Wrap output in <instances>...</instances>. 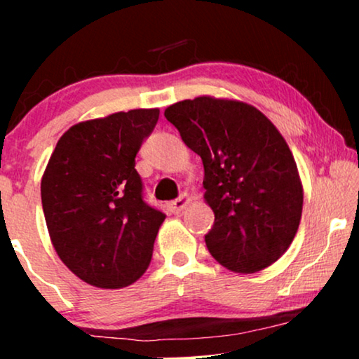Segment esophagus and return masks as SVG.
I'll use <instances>...</instances> for the list:
<instances>
[{"instance_id": "esophagus-1", "label": "esophagus", "mask_w": 359, "mask_h": 359, "mask_svg": "<svg viewBox=\"0 0 359 359\" xmlns=\"http://www.w3.org/2000/svg\"><path fill=\"white\" fill-rule=\"evenodd\" d=\"M188 203H189V196L186 194V193H183L178 199L170 201V203L166 204V208H168V210H170L171 214H180L181 210L186 208V204H188Z\"/></svg>"}]
</instances>
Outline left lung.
Returning a JSON list of instances; mask_svg holds the SVG:
<instances>
[{
  "label": "left lung",
  "mask_w": 359,
  "mask_h": 359,
  "mask_svg": "<svg viewBox=\"0 0 359 359\" xmlns=\"http://www.w3.org/2000/svg\"><path fill=\"white\" fill-rule=\"evenodd\" d=\"M165 117L204 165L214 210L209 252L235 273H257L289 248L302 214V184L286 140L263 112L240 101L201 96Z\"/></svg>",
  "instance_id": "left-lung-1"
}]
</instances>
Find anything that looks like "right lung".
Here are the masks:
<instances>
[{"label": "right lung", "instance_id": "1", "mask_svg": "<svg viewBox=\"0 0 359 359\" xmlns=\"http://www.w3.org/2000/svg\"><path fill=\"white\" fill-rule=\"evenodd\" d=\"M158 109L116 112L73 126L60 137L41 183L55 252L91 286L119 289L149 268L166 215L144 199L135 156Z\"/></svg>", "mask_w": 359, "mask_h": 359}]
</instances>
